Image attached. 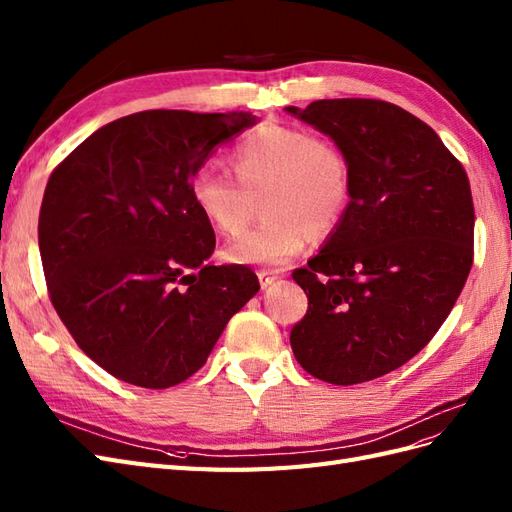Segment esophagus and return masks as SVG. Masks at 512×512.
<instances>
[{
	"instance_id": "obj_1",
	"label": "esophagus",
	"mask_w": 512,
	"mask_h": 512,
	"mask_svg": "<svg viewBox=\"0 0 512 512\" xmlns=\"http://www.w3.org/2000/svg\"><path fill=\"white\" fill-rule=\"evenodd\" d=\"M280 278V271H258V280H260V286L262 288H267V286H271L275 280Z\"/></svg>"
}]
</instances>
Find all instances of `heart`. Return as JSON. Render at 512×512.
Wrapping results in <instances>:
<instances>
[{
    "label": "heart",
    "mask_w": 512,
    "mask_h": 512,
    "mask_svg": "<svg viewBox=\"0 0 512 512\" xmlns=\"http://www.w3.org/2000/svg\"><path fill=\"white\" fill-rule=\"evenodd\" d=\"M234 176L206 163L191 174L189 196L224 237L252 222L256 200L267 219L232 241L228 260L239 265H284L310 234L327 237L351 200L349 163L327 137L284 124H262L230 150Z\"/></svg>",
    "instance_id": "b5f03b06"
}]
</instances>
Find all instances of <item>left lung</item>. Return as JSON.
Returning <instances> with one entry per match:
<instances>
[{"label": "left lung", "instance_id": "1", "mask_svg": "<svg viewBox=\"0 0 512 512\" xmlns=\"http://www.w3.org/2000/svg\"><path fill=\"white\" fill-rule=\"evenodd\" d=\"M288 114L329 135L351 200L323 250L295 269L308 312L290 347L312 377L355 385L418 355L474 262V202L459 159L426 122L377 99H323Z\"/></svg>", "mask_w": 512, "mask_h": 512}]
</instances>
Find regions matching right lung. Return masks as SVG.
I'll list each match as a JSON object with an SVG mask.
<instances>
[{
    "mask_svg": "<svg viewBox=\"0 0 512 512\" xmlns=\"http://www.w3.org/2000/svg\"><path fill=\"white\" fill-rule=\"evenodd\" d=\"M247 112L148 109L94 131L49 176L38 247L55 312L92 362L148 390L198 372L258 293L245 265H206L215 232L189 178Z\"/></svg>",
    "mask_w": 512,
    "mask_h": 512,
    "instance_id": "right-lung-1",
    "label": "right lung"
}]
</instances>
